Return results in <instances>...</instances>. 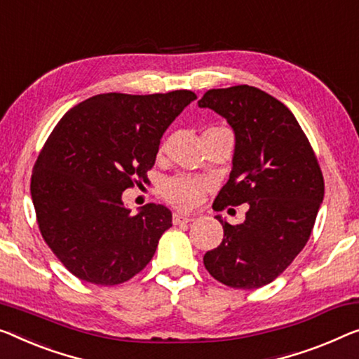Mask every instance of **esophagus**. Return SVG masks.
<instances>
[{"mask_svg": "<svg viewBox=\"0 0 359 359\" xmlns=\"http://www.w3.org/2000/svg\"><path fill=\"white\" fill-rule=\"evenodd\" d=\"M195 219V216H185V214H179L175 212L172 216V222L175 226H179V224H187V222H191Z\"/></svg>", "mask_w": 359, "mask_h": 359, "instance_id": "esophagus-1", "label": "esophagus"}]
</instances>
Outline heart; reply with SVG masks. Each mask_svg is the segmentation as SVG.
Returning a JSON list of instances; mask_svg holds the SVG:
<instances>
[{"label":"heart","mask_w":359,"mask_h":359,"mask_svg":"<svg viewBox=\"0 0 359 359\" xmlns=\"http://www.w3.org/2000/svg\"><path fill=\"white\" fill-rule=\"evenodd\" d=\"M164 148V145H163ZM210 182L189 175H175L165 180L164 195L170 203L180 208H194L201 200L203 191L208 189Z\"/></svg>","instance_id":"b5f03b06"}]
</instances>
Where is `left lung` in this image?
I'll use <instances>...</instances> for the list:
<instances>
[{"mask_svg":"<svg viewBox=\"0 0 359 359\" xmlns=\"http://www.w3.org/2000/svg\"><path fill=\"white\" fill-rule=\"evenodd\" d=\"M226 117L235 133L232 170L212 208L247 203L245 221L224 227L203 263L232 288H259L279 277L304 248L324 198V177L309 140L285 104L237 85L208 90L198 101Z\"/></svg>","mask_w":359,"mask_h":359,"instance_id":"1","label":"left lung"}]
</instances>
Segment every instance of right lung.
Wrapping results in <instances>:
<instances>
[{"label": "right lung", "mask_w": 359, "mask_h": 359, "mask_svg": "<svg viewBox=\"0 0 359 359\" xmlns=\"http://www.w3.org/2000/svg\"><path fill=\"white\" fill-rule=\"evenodd\" d=\"M194 100L190 90L96 95L53 128L30 194L46 245L80 280L117 285L151 261L172 214L148 203L132 216L122 191L147 182L165 128Z\"/></svg>", "instance_id": "obj_1"}]
</instances>
